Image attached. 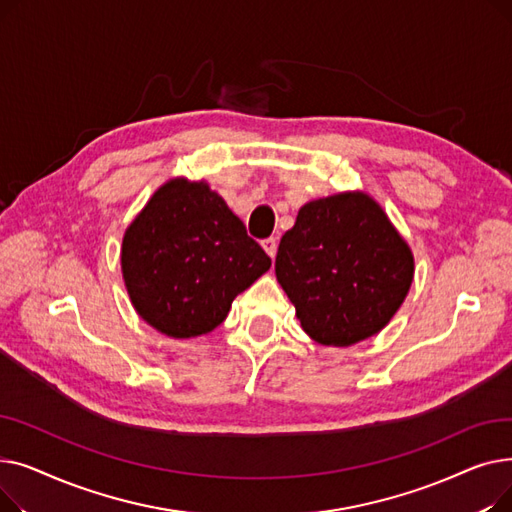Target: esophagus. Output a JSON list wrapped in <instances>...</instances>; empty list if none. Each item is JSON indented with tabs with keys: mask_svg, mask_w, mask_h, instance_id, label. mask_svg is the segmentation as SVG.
Segmentation results:
<instances>
[{
	"mask_svg": "<svg viewBox=\"0 0 512 512\" xmlns=\"http://www.w3.org/2000/svg\"><path fill=\"white\" fill-rule=\"evenodd\" d=\"M261 247L265 249V253H267V255H270V257L274 259V257H276V251H278V240H276L274 236H270V238H263V240H261Z\"/></svg>",
	"mask_w": 512,
	"mask_h": 512,
	"instance_id": "obj_1",
	"label": "esophagus"
}]
</instances>
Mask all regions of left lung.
Returning <instances> with one entry per match:
<instances>
[{
    "mask_svg": "<svg viewBox=\"0 0 512 512\" xmlns=\"http://www.w3.org/2000/svg\"><path fill=\"white\" fill-rule=\"evenodd\" d=\"M276 276L313 340L348 346L398 311L413 255L373 199L334 195L301 207L280 240Z\"/></svg>",
    "mask_w": 512,
    "mask_h": 512,
    "instance_id": "1",
    "label": "left lung"
}]
</instances>
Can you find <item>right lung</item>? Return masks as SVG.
I'll return each instance as SVG.
<instances>
[{"label":"right lung","mask_w":512,"mask_h":512,"mask_svg":"<svg viewBox=\"0 0 512 512\" xmlns=\"http://www.w3.org/2000/svg\"><path fill=\"white\" fill-rule=\"evenodd\" d=\"M270 265L245 224L203 182L161 186L122 242V274L134 309L172 338L218 328L236 294Z\"/></svg>","instance_id":"add662e5"}]
</instances>
